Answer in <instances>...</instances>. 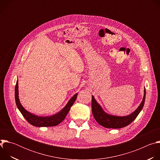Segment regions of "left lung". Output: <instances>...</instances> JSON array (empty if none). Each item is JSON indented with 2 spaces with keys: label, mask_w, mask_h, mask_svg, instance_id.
Returning a JSON list of instances; mask_svg holds the SVG:
<instances>
[{
  "label": "left lung",
  "mask_w": 160,
  "mask_h": 160,
  "mask_svg": "<svg viewBox=\"0 0 160 160\" xmlns=\"http://www.w3.org/2000/svg\"><path fill=\"white\" fill-rule=\"evenodd\" d=\"M146 99V88L142 102L133 112L127 116H116L105 112L102 106L92 96V111L96 122L101 126L108 128H121L128 125L138 116L141 111Z\"/></svg>",
  "instance_id": "1"
}]
</instances>
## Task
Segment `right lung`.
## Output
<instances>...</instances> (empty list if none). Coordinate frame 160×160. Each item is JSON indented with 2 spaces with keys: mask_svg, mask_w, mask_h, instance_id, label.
I'll return each instance as SVG.
<instances>
[{
  "mask_svg": "<svg viewBox=\"0 0 160 160\" xmlns=\"http://www.w3.org/2000/svg\"><path fill=\"white\" fill-rule=\"evenodd\" d=\"M78 93H76L67 102L66 106L59 112L52 115L42 117L35 115L28 111L22 106L19 99V90H18V80L16 81L15 86V101L16 106L22 114V115L27 120V122L33 126L37 127H54L59 124L66 117L67 114L69 112L71 107L74 104Z\"/></svg>",
  "mask_w": 160,
  "mask_h": 160,
  "instance_id": "obj_1",
  "label": "right lung"
}]
</instances>
